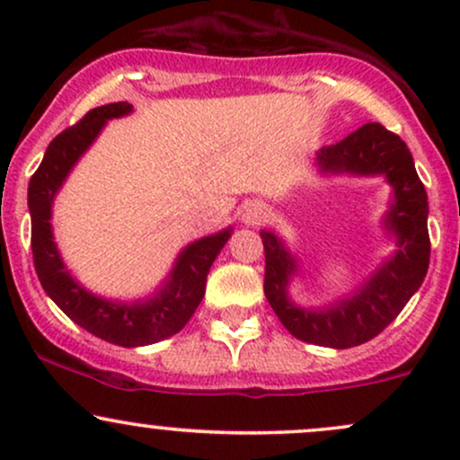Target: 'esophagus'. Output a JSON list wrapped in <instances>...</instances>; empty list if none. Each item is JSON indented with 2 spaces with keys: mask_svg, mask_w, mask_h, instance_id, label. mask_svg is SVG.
Here are the masks:
<instances>
[{
  "mask_svg": "<svg viewBox=\"0 0 460 460\" xmlns=\"http://www.w3.org/2000/svg\"><path fill=\"white\" fill-rule=\"evenodd\" d=\"M268 216H270V209H268L263 203H257L255 200V203L244 205V209H242V223L257 226V225L266 223Z\"/></svg>",
  "mask_w": 460,
  "mask_h": 460,
  "instance_id": "34e87169",
  "label": "esophagus"
}]
</instances>
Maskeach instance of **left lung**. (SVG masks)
<instances>
[{
	"label": "left lung",
	"instance_id": "1",
	"mask_svg": "<svg viewBox=\"0 0 460 460\" xmlns=\"http://www.w3.org/2000/svg\"><path fill=\"white\" fill-rule=\"evenodd\" d=\"M322 172L383 175L394 188V203L385 229L395 235V252L352 296L326 309H300L288 298V283L296 274V257L281 237L261 231L266 251L263 292L281 324L300 341L329 348H352L374 340L398 318L429 272V197L420 181L409 146L381 123H367L337 145L318 151Z\"/></svg>",
	"mask_w": 460,
	"mask_h": 460
}]
</instances>
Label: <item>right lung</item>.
Segmentation results:
<instances>
[{"mask_svg": "<svg viewBox=\"0 0 460 460\" xmlns=\"http://www.w3.org/2000/svg\"><path fill=\"white\" fill-rule=\"evenodd\" d=\"M131 112L128 102L94 108L79 123L58 134L47 146L43 162L30 179L28 205L31 216V255L39 281L54 303L75 324L110 344L134 348L155 344L175 335L188 324L203 300L205 281L220 248L231 237V229L200 237L179 252L175 268L164 288L149 300L112 303L86 292L68 274L51 234V203L56 192L82 153L93 145L105 120Z\"/></svg>", "mask_w": 460, "mask_h": 460, "instance_id": "obj_1", "label": "right lung"}]
</instances>
